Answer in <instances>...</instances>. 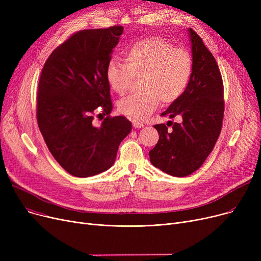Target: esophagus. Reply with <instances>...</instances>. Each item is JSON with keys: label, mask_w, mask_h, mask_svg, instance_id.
Masks as SVG:
<instances>
[{"label": "esophagus", "mask_w": 261, "mask_h": 261, "mask_svg": "<svg viewBox=\"0 0 261 261\" xmlns=\"http://www.w3.org/2000/svg\"><path fill=\"white\" fill-rule=\"evenodd\" d=\"M132 123H133V127H135V128H143L145 125L143 122H141L140 120H138V119H133L132 120Z\"/></svg>", "instance_id": "obj_1"}]
</instances>
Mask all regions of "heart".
Returning a JSON list of instances; mask_svg holds the SVG:
<instances>
[{"label": "heart", "instance_id": "heart-1", "mask_svg": "<svg viewBox=\"0 0 261 261\" xmlns=\"http://www.w3.org/2000/svg\"><path fill=\"white\" fill-rule=\"evenodd\" d=\"M123 61L110 60L106 78L110 88L122 95L130 88L133 78L140 77L141 91L117 103L120 113L135 119H145L161 101L170 105L179 99L194 71V60L188 50L174 47L169 41L159 37L135 41L123 51Z\"/></svg>", "mask_w": 261, "mask_h": 261}]
</instances>
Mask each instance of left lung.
Returning <instances> with one entry per match:
<instances>
[{
	"mask_svg": "<svg viewBox=\"0 0 261 261\" xmlns=\"http://www.w3.org/2000/svg\"><path fill=\"white\" fill-rule=\"evenodd\" d=\"M194 71L184 94L172 102L162 116L180 117L154 128L159 142L149 151L150 162L173 176H186L198 170L218 141L224 116L223 81L213 54L200 36L189 29ZM169 126V122L167 123Z\"/></svg>",
	"mask_w": 261,
	"mask_h": 261,
	"instance_id": "obj_1",
	"label": "left lung"
}]
</instances>
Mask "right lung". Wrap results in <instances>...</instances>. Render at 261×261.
Segmentation results:
<instances>
[{"label":"right lung","instance_id":"obj_1","mask_svg":"<svg viewBox=\"0 0 261 261\" xmlns=\"http://www.w3.org/2000/svg\"><path fill=\"white\" fill-rule=\"evenodd\" d=\"M122 31L114 25L73 34L53 50L40 75V132L54 159L74 176L108 170L132 129L125 116L109 115L113 107L106 68ZM98 109L107 115L99 127L92 122Z\"/></svg>","mask_w":261,"mask_h":261}]
</instances>
